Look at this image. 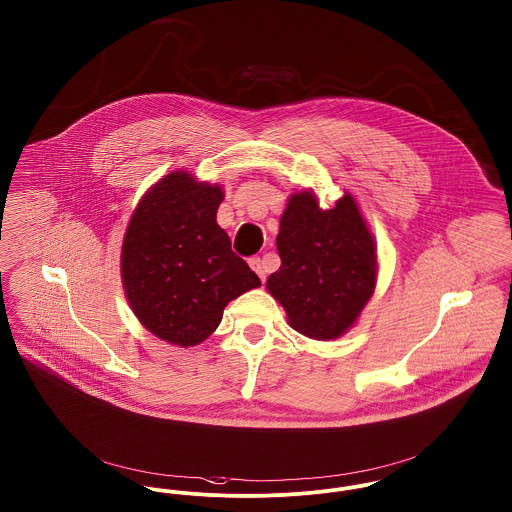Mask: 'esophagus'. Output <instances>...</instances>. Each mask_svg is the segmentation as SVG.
<instances>
[{
	"label": "esophagus",
	"mask_w": 512,
	"mask_h": 512,
	"mask_svg": "<svg viewBox=\"0 0 512 512\" xmlns=\"http://www.w3.org/2000/svg\"><path fill=\"white\" fill-rule=\"evenodd\" d=\"M250 268L258 273V277H260L262 281H266V266H264V260H262V258H252V260H250Z\"/></svg>",
	"instance_id": "1"
}]
</instances>
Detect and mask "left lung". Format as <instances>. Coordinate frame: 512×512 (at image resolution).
Masks as SVG:
<instances>
[{"mask_svg": "<svg viewBox=\"0 0 512 512\" xmlns=\"http://www.w3.org/2000/svg\"><path fill=\"white\" fill-rule=\"evenodd\" d=\"M277 252L281 266L268 277V291L289 324L312 340H334L351 328L376 281L375 242L355 200L345 194L336 207L320 209L312 192L293 194Z\"/></svg>", "mask_w": 512, "mask_h": 512, "instance_id": "8db88e82", "label": "left lung"}]
</instances>
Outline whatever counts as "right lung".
<instances>
[{"instance_id":"1","label":"right lung","mask_w":512,"mask_h":512,"mask_svg":"<svg viewBox=\"0 0 512 512\" xmlns=\"http://www.w3.org/2000/svg\"><path fill=\"white\" fill-rule=\"evenodd\" d=\"M223 190L171 172L137 205L122 246L126 297L139 322L182 347L213 334L223 308L258 275L231 250L215 213Z\"/></svg>"}]
</instances>
